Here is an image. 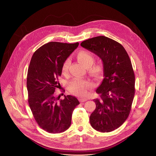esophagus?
Returning a JSON list of instances; mask_svg holds the SVG:
<instances>
[{"label":"esophagus","mask_w":156,"mask_h":156,"mask_svg":"<svg viewBox=\"0 0 156 156\" xmlns=\"http://www.w3.org/2000/svg\"><path fill=\"white\" fill-rule=\"evenodd\" d=\"M80 100L81 102H84V101H86L87 100V99L86 98H80Z\"/></svg>","instance_id":"obj_1"}]
</instances>
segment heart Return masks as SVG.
Here are the masks:
<instances>
[{
	"instance_id": "heart-1",
	"label": "heart",
	"mask_w": 156,
	"mask_h": 156,
	"mask_svg": "<svg viewBox=\"0 0 156 156\" xmlns=\"http://www.w3.org/2000/svg\"><path fill=\"white\" fill-rule=\"evenodd\" d=\"M77 59L87 67L89 73L92 75H99L101 71V66L100 64H94V59L93 55L87 50H81L76 54ZM69 59L66 60L62 64V74H66L69 71ZM92 84L89 81L81 78H75L70 81L68 85L69 90L75 95L80 96H85L87 94V90L91 87Z\"/></svg>"
}]
</instances>
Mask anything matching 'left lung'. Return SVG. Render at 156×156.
<instances>
[{
    "mask_svg": "<svg viewBox=\"0 0 156 156\" xmlns=\"http://www.w3.org/2000/svg\"><path fill=\"white\" fill-rule=\"evenodd\" d=\"M81 46L99 57L103 65V80L96 89L100 98L90 116L96 131L109 132L119 128L129 116L135 95V74L124 48L104 36L83 41Z\"/></svg>",
    "mask_w": 156,
    "mask_h": 156,
    "instance_id": "1",
    "label": "left lung"
}]
</instances>
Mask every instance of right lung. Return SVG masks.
<instances>
[{
    "mask_svg": "<svg viewBox=\"0 0 156 156\" xmlns=\"http://www.w3.org/2000/svg\"><path fill=\"white\" fill-rule=\"evenodd\" d=\"M79 43L50 42L36 50L28 67L27 87L28 103L39 126L51 133L68 129L72 114L79 101L71 95H64L59 100L55 92L59 87L57 81L62 73V66Z\"/></svg>",
    "mask_w": 156,
    "mask_h": 156,
    "instance_id": "add662e5",
    "label": "right lung"
}]
</instances>
